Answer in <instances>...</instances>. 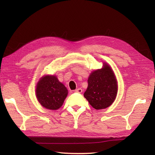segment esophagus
<instances>
[{
	"instance_id": "obj_1",
	"label": "esophagus",
	"mask_w": 155,
	"mask_h": 155,
	"mask_svg": "<svg viewBox=\"0 0 155 155\" xmlns=\"http://www.w3.org/2000/svg\"><path fill=\"white\" fill-rule=\"evenodd\" d=\"M74 92H76V93H81L83 92V91H82L81 88H79L78 89H76V90H75V91H74Z\"/></svg>"
}]
</instances>
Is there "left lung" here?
Instances as JSON below:
<instances>
[{
    "instance_id": "8db88e82",
    "label": "left lung",
    "mask_w": 155,
    "mask_h": 155,
    "mask_svg": "<svg viewBox=\"0 0 155 155\" xmlns=\"http://www.w3.org/2000/svg\"><path fill=\"white\" fill-rule=\"evenodd\" d=\"M90 74L88 87L84 93L90 105L96 110L104 109L112 105L118 92V82L113 70L107 63Z\"/></svg>"
}]
</instances>
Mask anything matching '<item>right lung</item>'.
<instances>
[{
	"label": "right lung",
	"mask_w": 155,
	"mask_h": 155,
	"mask_svg": "<svg viewBox=\"0 0 155 155\" xmlns=\"http://www.w3.org/2000/svg\"><path fill=\"white\" fill-rule=\"evenodd\" d=\"M36 97L40 104L50 110L61 107L68 94V90L55 76L41 78L36 86Z\"/></svg>",
	"instance_id": "1"
}]
</instances>
